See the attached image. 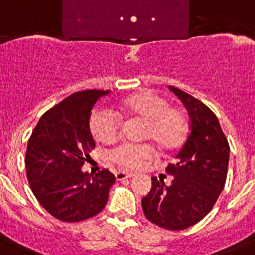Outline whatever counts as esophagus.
I'll return each mask as SVG.
<instances>
[{
    "mask_svg": "<svg viewBox=\"0 0 255 255\" xmlns=\"http://www.w3.org/2000/svg\"><path fill=\"white\" fill-rule=\"evenodd\" d=\"M135 174L133 173H128V172H122V170H119V172H116L115 173V177L116 180H126V178H131L133 177Z\"/></svg>",
    "mask_w": 255,
    "mask_h": 255,
    "instance_id": "1",
    "label": "esophagus"
}]
</instances>
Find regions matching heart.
<instances>
[{
  "mask_svg": "<svg viewBox=\"0 0 255 255\" xmlns=\"http://www.w3.org/2000/svg\"><path fill=\"white\" fill-rule=\"evenodd\" d=\"M118 112L145 123L144 139L152 140L163 151L181 147L188 135V120L181 110L169 107L161 96L151 91H140L129 95L118 104ZM122 129V116L112 110L99 108L90 118V131L94 139L102 143L115 140ZM151 145L124 144L110 153V159L118 165L136 169L153 159Z\"/></svg>",
  "mask_w": 255,
  "mask_h": 255,
  "instance_id": "heart-1",
  "label": "heart"
}]
</instances>
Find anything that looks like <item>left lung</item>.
Listing matches in <instances>:
<instances>
[{"instance_id": "8db88e82", "label": "left lung", "mask_w": 255, "mask_h": 255, "mask_svg": "<svg viewBox=\"0 0 255 255\" xmlns=\"http://www.w3.org/2000/svg\"><path fill=\"white\" fill-rule=\"evenodd\" d=\"M188 110L190 132L176 161L168 164L170 185L152 177V189L141 200L144 216L168 230H184L213 209L228 176L229 143L220 122L208 106L169 86Z\"/></svg>"}]
</instances>
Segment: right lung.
I'll return each mask as SVG.
<instances>
[{"instance_id": "1", "label": "right lung", "mask_w": 255, "mask_h": 255, "mask_svg": "<svg viewBox=\"0 0 255 255\" xmlns=\"http://www.w3.org/2000/svg\"><path fill=\"white\" fill-rule=\"evenodd\" d=\"M110 91L75 92L46 111L31 132L25 156L26 176L38 202L53 217L79 222L100 213L115 176L108 169L82 172L95 141L91 110Z\"/></svg>"}]
</instances>
